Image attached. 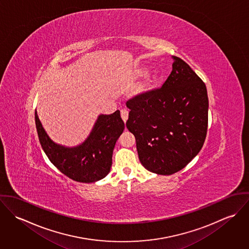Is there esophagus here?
<instances>
[{
    "label": "esophagus",
    "mask_w": 249,
    "mask_h": 249,
    "mask_svg": "<svg viewBox=\"0 0 249 249\" xmlns=\"http://www.w3.org/2000/svg\"><path fill=\"white\" fill-rule=\"evenodd\" d=\"M121 117H122L123 121L125 123L127 121V118H128V111L126 109H122L121 110Z\"/></svg>",
    "instance_id": "1"
}]
</instances>
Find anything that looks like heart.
Returning <instances> with one entry per match:
<instances>
[{
  "mask_svg": "<svg viewBox=\"0 0 249 249\" xmlns=\"http://www.w3.org/2000/svg\"><path fill=\"white\" fill-rule=\"evenodd\" d=\"M146 69H141V70H139L138 72H137V75L138 76H143V75H145L146 74ZM156 79H157V75L155 74V75H153V77H152V80H151V82H154V81H156Z\"/></svg>",
  "mask_w": 249,
  "mask_h": 249,
  "instance_id": "b5f03b06",
  "label": "heart"
}]
</instances>
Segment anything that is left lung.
<instances>
[{"instance_id":"obj_1","label":"left lung","mask_w":249,"mask_h":249,"mask_svg":"<svg viewBox=\"0 0 249 249\" xmlns=\"http://www.w3.org/2000/svg\"><path fill=\"white\" fill-rule=\"evenodd\" d=\"M163 86L126 103L127 129L135 136L139 160L149 172L170 176L185 168L200 151L207 134L205 83L181 58Z\"/></svg>"}]
</instances>
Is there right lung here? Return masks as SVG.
<instances>
[{"label":"right lung","mask_w":249,"mask_h":249,"mask_svg":"<svg viewBox=\"0 0 249 249\" xmlns=\"http://www.w3.org/2000/svg\"><path fill=\"white\" fill-rule=\"evenodd\" d=\"M36 124L39 142L50 161L63 175L82 183L96 182L109 174L115 143L124 129L119 110L100 115L88 138L79 145L67 147L51 140L36 112Z\"/></svg>","instance_id":"add662e5"}]
</instances>
